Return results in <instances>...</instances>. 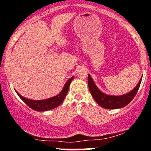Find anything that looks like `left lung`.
<instances>
[{
    "label": "left lung",
    "instance_id": "1",
    "mask_svg": "<svg viewBox=\"0 0 151 151\" xmlns=\"http://www.w3.org/2000/svg\"><path fill=\"white\" fill-rule=\"evenodd\" d=\"M141 80L142 77L140 79L137 86L132 91L121 96L108 95L103 93L95 84L93 80L92 79L90 74H88V86L92 96L100 106L108 109H116L123 108L129 104V103L134 99V96L137 93L141 85Z\"/></svg>",
    "mask_w": 151,
    "mask_h": 151
}]
</instances>
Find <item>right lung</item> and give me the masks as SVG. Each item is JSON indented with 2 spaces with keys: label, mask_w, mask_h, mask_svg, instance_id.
<instances>
[{
  "label": "right lung",
  "mask_w": 151,
  "mask_h": 151,
  "mask_svg": "<svg viewBox=\"0 0 151 151\" xmlns=\"http://www.w3.org/2000/svg\"><path fill=\"white\" fill-rule=\"evenodd\" d=\"M74 79V77H70V79H68V81L65 83V86L63 87L62 90L59 93L56 95L55 96L53 97L48 98L46 99H42V100H33V99H27L26 97H23V96H21L18 92L16 91V93H17L22 100L26 104L32 109L33 110L36 111H39V112H45V111H48V110L53 109L55 108H57L58 106H59L62 103L65 98L66 97L67 93L68 92V89H69V86H70V83H71L72 80Z\"/></svg>",
  "instance_id": "1"
}]
</instances>
